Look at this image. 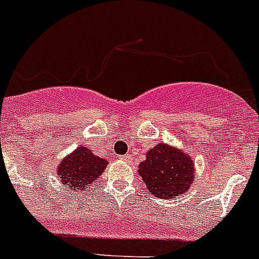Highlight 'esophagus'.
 <instances>
[{
	"instance_id": "obj_1",
	"label": "esophagus",
	"mask_w": 259,
	"mask_h": 259,
	"mask_svg": "<svg viewBox=\"0 0 259 259\" xmlns=\"http://www.w3.org/2000/svg\"><path fill=\"white\" fill-rule=\"evenodd\" d=\"M121 158L123 160V161H127V162H130L132 160H133V157H132V156H129V154H126V156H122Z\"/></svg>"
}]
</instances>
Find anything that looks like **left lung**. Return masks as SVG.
Instances as JSON below:
<instances>
[{
	"label": "left lung",
	"mask_w": 259,
	"mask_h": 259,
	"mask_svg": "<svg viewBox=\"0 0 259 259\" xmlns=\"http://www.w3.org/2000/svg\"><path fill=\"white\" fill-rule=\"evenodd\" d=\"M138 175L146 188L158 199L180 196L191 189L195 180V164L189 154L168 144H157L140 162Z\"/></svg>",
	"instance_id": "obj_1"
}]
</instances>
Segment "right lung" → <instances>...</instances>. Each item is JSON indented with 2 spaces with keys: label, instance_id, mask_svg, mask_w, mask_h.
Instances as JSON below:
<instances>
[{
  "label": "right lung",
  "instance_id": "1",
  "mask_svg": "<svg viewBox=\"0 0 259 259\" xmlns=\"http://www.w3.org/2000/svg\"><path fill=\"white\" fill-rule=\"evenodd\" d=\"M109 161L98 157L87 146H78L59 164L56 175L59 181L74 192H82L105 172Z\"/></svg>",
  "mask_w": 259,
  "mask_h": 259
}]
</instances>
